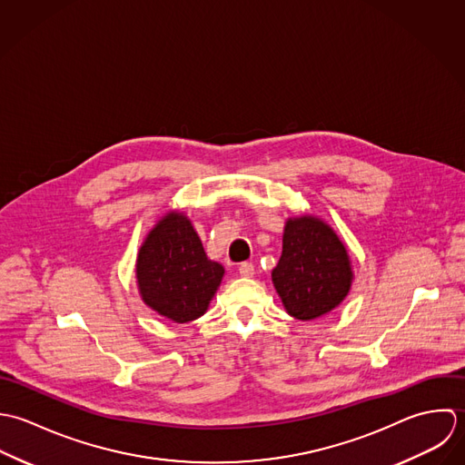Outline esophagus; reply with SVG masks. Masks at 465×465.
Segmentation results:
<instances>
[{
    "instance_id": "obj_1",
    "label": "esophagus",
    "mask_w": 465,
    "mask_h": 465,
    "mask_svg": "<svg viewBox=\"0 0 465 465\" xmlns=\"http://www.w3.org/2000/svg\"><path fill=\"white\" fill-rule=\"evenodd\" d=\"M239 275L244 277V279L253 277V275H255V266H253L252 262H242V264L239 266Z\"/></svg>"
}]
</instances>
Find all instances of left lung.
Instances as JSON below:
<instances>
[{
  "mask_svg": "<svg viewBox=\"0 0 465 465\" xmlns=\"http://www.w3.org/2000/svg\"><path fill=\"white\" fill-rule=\"evenodd\" d=\"M272 280L285 312L311 322L345 300L354 272L347 246L325 221L296 215L285 221L282 255Z\"/></svg>",
  "mask_w": 465,
  "mask_h": 465,
  "instance_id": "1",
  "label": "left lung"
}]
</instances>
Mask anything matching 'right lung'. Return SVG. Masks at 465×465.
<instances>
[{"instance_id":"add662e5","label":"right lung","mask_w":465,"mask_h":465,"mask_svg":"<svg viewBox=\"0 0 465 465\" xmlns=\"http://www.w3.org/2000/svg\"><path fill=\"white\" fill-rule=\"evenodd\" d=\"M224 268L210 261L190 219L167 212L147 233L136 257V283L143 303L186 323L203 316L215 296Z\"/></svg>"}]
</instances>
